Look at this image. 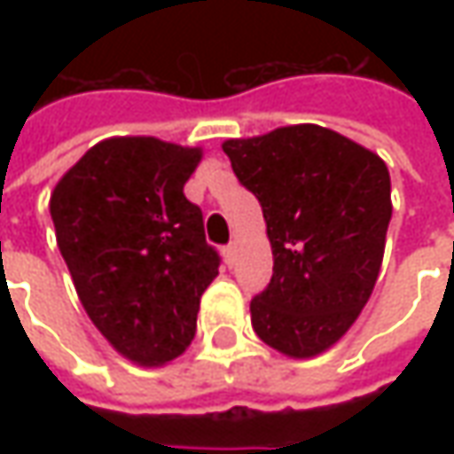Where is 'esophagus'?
Returning a JSON list of instances; mask_svg holds the SVG:
<instances>
[{"label": "esophagus", "instance_id": "1", "mask_svg": "<svg viewBox=\"0 0 454 454\" xmlns=\"http://www.w3.org/2000/svg\"><path fill=\"white\" fill-rule=\"evenodd\" d=\"M222 254H224V260H227V262L232 265V262H235V254H237V245H235V242H232V245H227V247L222 250Z\"/></svg>", "mask_w": 454, "mask_h": 454}]
</instances>
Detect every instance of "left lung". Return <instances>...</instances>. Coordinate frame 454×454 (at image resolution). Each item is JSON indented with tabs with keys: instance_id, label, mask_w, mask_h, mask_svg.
<instances>
[{
	"instance_id": "1",
	"label": "left lung",
	"mask_w": 454,
	"mask_h": 454,
	"mask_svg": "<svg viewBox=\"0 0 454 454\" xmlns=\"http://www.w3.org/2000/svg\"><path fill=\"white\" fill-rule=\"evenodd\" d=\"M222 149L260 201L272 247L270 286L250 303L254 333L290 358L318 356L372 298L392 219L389 168L316 123Z\"/></svg>"
}]
</instances>
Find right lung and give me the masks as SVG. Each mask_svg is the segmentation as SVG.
<instances>
[{
	"mask_svg": "<svg viewBox=\"0 0 454 454\" xmlns=\"http://www.w3.org/2000/svg\"><path fill=\"white\" fill-rule=\"evenodd\" d=\"M200 146L115 136L55 184L50 215L88 318L121 356L164 366L197 331L201 293L219 275L201 209L184 184Z\"/></svg>",
	"mask_w": 454,
	"mask_h": 454,
	"instance_id": "add662e5",
	"label": "right lung"
}]
</instances>
